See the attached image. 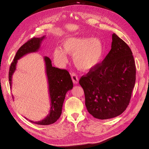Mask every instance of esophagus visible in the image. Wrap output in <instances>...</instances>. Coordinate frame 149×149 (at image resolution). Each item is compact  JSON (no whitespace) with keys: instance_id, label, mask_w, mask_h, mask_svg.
<instances>
[{"instance_id":"esophagus-1","label":"esophagus","mask_w":149,"mask_h":149,"mask_svg":"<svg viewBox=\"0 0 149 149\" xmlns=\"http://www.w3.org/2000/svg\"><path fill=\"white\" fill-rule=\"evenodd\" d=\"M71 78L73 80V82L74 84H78L79 82V78L78 77V75L75 73H72L71 74Z\"/></svg>"}]
</instances>
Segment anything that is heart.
<instances>
[{"mask_svg":"<svg viewBox=\"0 0 149 149\" xmlns=\"http://www.w3.org/2000/svg\"><path fill=\"white\" fill-rule=\"evenodd\" d=\"M61 47L55 48L53 56L60 63L67 61V53L73 55L75 66L82 71H89L95 67L102 58L104 46L102 40L97 37H68Z\"/></svg>","mask_w":149,"mask_h":149,"instance_id":"1","label":"heart"}]
</instances>
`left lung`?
Returning a JSON list of instances; mask_svg holds the SVG:
<instances>
[{
	"mask_svg": "<svg viewBox=\"0 0 149 149\" xmlns=\"http://www.w3.org/2000/svg\"><path fill=\"white\" fill-rule=\"evenodd\" d=\"M111 49L104 60L79 79L85 105L98 119L116 118L129 105L136 83V68L127 44L112 34Z\"/></svg>",
	"mask_w": 149,
	"mask_h": 149,
	"instance_id": "obj_1",
	"label": "left lung"
}]
</instances>
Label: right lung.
Returning <instances> with one entry per match:
<instances>
[{"label":"right lung","mask_w":149,"mask_h":149,"mask_svg":"<svg viewBox=\"0 0 149 149\" xmlns=\"http://www.w3.org/2000/svg\"><path fill=\"white\" fill-rule=\"evenodd\" d=\"M45 38L43 36L40 38H32L24 44L17 51L14 60L10 66L8 79L12 88V78L16 70L17 61L26 54L37 52L40 48L42 42ZM45 62V70L48 79V92L50 97V109L48 116L44 119L31 123L38 125H49L55 123L59 119L62 112V107L66 93L73 87V84L69 72L66 70L59 69L53 67L52 61L47 56L44 57ZM12 98L13 96L12 95Z\"/></svg>","instance_id":"obj_1"}]
</instances>
